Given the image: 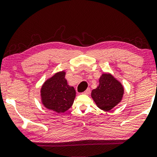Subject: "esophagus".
<instances>
[{
    "label": "esophagus",
    "instance_id": "34e87169",
    "mask_svg": "<svg viewBox=\"0 0 157 157\" xmlns=\"http://www.w3.org/2000/svg\"><path fill=\"white\" fill-rule=\"evenodd\" d=\"M90 92H91V90H90V89H87L86 91L83 92V94H86V95H88V94H90Z\"/></svg>",
    "mask_w": 157,
    "mask_h": 157
}]
</instances>
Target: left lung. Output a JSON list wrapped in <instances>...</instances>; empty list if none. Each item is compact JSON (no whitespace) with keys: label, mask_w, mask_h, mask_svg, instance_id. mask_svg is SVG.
Masks as SVG:
<instances>
[{"label":"left lung","mask_w":157,"mask_h":157,"mask_svg":"<svg viewBox=\"0 0 157 157\" xmlns=\"http://www.w3.org/2000/svg\"><path fill=\"white\" fill-rule=\"evenodd\" d=\"M99 85L92 90L91 98L101 110L109 111L121 101L124 89L123 85L111 74H102Z\"/></svg>","instance_id":"1"}]
</instances>
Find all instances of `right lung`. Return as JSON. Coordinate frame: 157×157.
<instances>
[{
    "mask_svg": "<svg viewBox=\"0 0 157 157\" xmlns=\"http://www.w3.org/2000/svg\"><path fill=\"white\" fill-rule=\"evenodd\" d=\"M66 72L59 71L45 81L40 89L41 102L46 109L56 113H64L74 104V88L68 84Z\"/></svg>",
    "mask_w": 157,
    "mask_h": 157,
    "instance_id": "obj_1",
    "label": "right lung"
}]
</instances>
